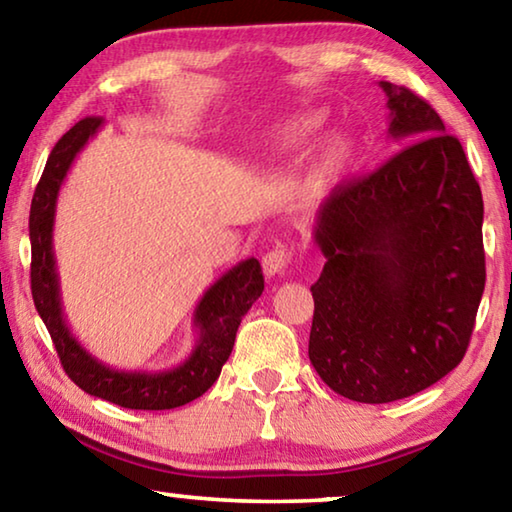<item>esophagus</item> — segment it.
<instances>
[{
	"mask_svg": "<svg viewBox=\"0 0 512 512\" xmlns=\"http://www.w3.org/2000/svg\"><path fill=\"white\" fill-rule=\"evenodd\" d=\"M289 264V250L287 246H275L273 250L262 257V268L266 277H273L277 273L284 271V266Z\"/></svg>",
	"mask_w": 512,
	"mask_h": 512,
	"instance_id": "1",
	"label": "esophagus"
}]
</instances>
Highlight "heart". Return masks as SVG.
<instances>
[{
  "instance_id": "obj_1",
  "label": "heart",
  "mask_w": 512,
  "mask_h": 512,
  "mask_svg": "<svg viewBox=\"0 0 512 512\" xmlns=\"http://www.w3.org/2000/svg\"><path fill=\"white\" fill-rule=\"evenodd\" d=\"M320 126H323V115H318V112H302V115L287 119L280 128H277L271 135L268 149L273 153L302 149V146H307L318 135ZM348 158L350 142L345 140V137H332V140L323 146V151H320V167L325 171H336L343 167Z\"/></svg>"
}]
</instances>
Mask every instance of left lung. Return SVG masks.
Returning a JSON list of instances; mask_svg holds the SVG:
<instances>
[{"label":"left lung","mask_w":512,"mask_h":512,"mask_svg":"<svg viewBox=\"0 0 512 512\" xmlns=\"http://www.w3.org/2000/svg\"><path fill=\"white\" fill-rule=\"evenodd\" d=\"M386 92L400 151L318 207L325 255L311 287L309 359L348 400L386 404L424 391L465 357L485 287L483 198L461 142L427 101Z\"/></svg>","instance_id":"1"}]
</instances>
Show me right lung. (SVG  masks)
I'll list each match as a JSON object with an SVG mask.
<instances>
[{
	"mask_svg": "<svg viewBox=\"0 0 512 512\" xmlns=\"http://www.w3.org/2000/svg\"><path fill=\"white\" fill-rule=\"evenodd\" d=\"M103 119L88 117L60 137L42 171V178L31 201L29 239H31V293L42 323L69 379L81 391L108 400L124 409L164 411L176 409L201 397L221 375L232 345L237 339L241 318L262 296L264 275L255 257H248L228 273H223L203 293L194 311L198 341L189 357L169 370H117L99 361L83 348L69 329L54 255V221L58 192L67 171L72 169L85 144L99 133Z\"/></svg>",
	"mask_w": 512,
	"mask_h": 512,
	"instance_id": "obj_1",
	"label": "right lung"
}]
</instances>
